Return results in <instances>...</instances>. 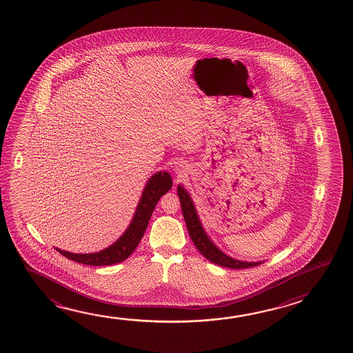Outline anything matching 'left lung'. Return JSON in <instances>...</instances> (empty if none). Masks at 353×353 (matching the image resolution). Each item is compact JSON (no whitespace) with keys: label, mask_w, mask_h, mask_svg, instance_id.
I'll list each match as a JSON object with an SVG mask.
<instances>
[{"label":"left lung","mask_w":353,"mask_h":353,"mask_svg":"<svg viewBox=\"0 0 353 353\" xmlns=\"http://www.w3.org/2000/svg\"><path fill=\"white\" fill-rule=\"evenodd\" d=\"M179 202L182 207V213L185 218V225L190 232L192 241L196 245V249L207 260L213 262L218 266L226 267V268H234V270H241V268H249V267L259 266L262 262H243V261L235 260L230 256L224 254L221 250L218 249L213 241L209 239L208 235L204 232L199 218L196 215L194 204L192 202L191 196L188 192L185 191L182 185L177 187Z\"/></svg>","instance_id":"left-lung-1"}]
</instances>
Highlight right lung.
I'll return each instance as SVG.
<instances>
[{
  "label": "right lung",
  "instance_id": "obj_1",
  "mask_svg": "<svg viewBox=\"0 0 353 353\" xmlns=\"http://www.w3.org/2000/svg\"><path fill=\"white\" fill-rule=\"evenodd\" d=\"M172 187V179L168 172H157L151 176L145 185L144 192L140 198L139 204L134 213L132 223L125 232L110 248L94 254H71L64 250L57 249L66 259L75 261L87 266H110L127 260L134 250L139 245L141 237L149 224L151 214L157 207L159 199L168 193Z\"/></svg>",
  "mask_w": 353,
  "mask_h": 353
}]
</instances>
